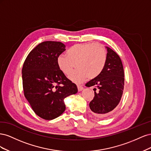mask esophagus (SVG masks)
I'll return each instance as SVG.
<instances>
[{
	"instance_id": "obj_1",
	"label": "esophagus",
	"mask_w": 151,
	"mask_h": 151,
	"mask_svg": "<svg viewBox=\"0 0 151 151\" xmlns=\"http://www.w3.org/2000/svg\"><path fill=\"white\" fill-rule=\"evenodd\" d=\"M77 89H78V91H81L83 89V88H84L82 86H81V85H77Z\"/></svg>"
}]
</instances>
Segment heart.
<instances>
[{"instance_id": "heart-1", "label": "heart", "mask_w": 151, "mask_h": 151, "mask_svg": "<svg viewBox=\"0 0 151 151\" xmlns=\"http://www.w3.org/2000/svg\"><path fill=\"white\" fill-rule=\"evenodd\" d=\"M107 53L103 45L94 43L76 44L67 50V55L57 58L58 67L63 74L76 83H83L87 79H93L99 75L106 64Z\"/></svg>"}]
</instances>
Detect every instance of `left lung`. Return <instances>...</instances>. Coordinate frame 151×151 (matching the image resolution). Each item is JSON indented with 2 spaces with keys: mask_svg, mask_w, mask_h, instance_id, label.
Listing matches in <instances>:
<instances>
[{
  "mask_svg": "<svg viewBox=\"0 0 151 151\" xmlns=\"http://www.w3.org/2000/svg\"><path fill=\"white\" fill-rule=\"evenodd\" d=\"M107 48V59L102 72L86 86H94V97L89 103L91 110L98 118L108 116L119 104L124 89V70L121 58ZM99 92H96V88Z\"/></svg>",
  "mask_w": 151,
  "mask_h": 151,
  "instance_id": "8db88e82",
  "label": "left lung"
}]
</instances>
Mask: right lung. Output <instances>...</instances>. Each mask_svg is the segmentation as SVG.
Listing matches in <instances>:
<instances>
[{
    "label": "right lung",
    "mask_w": 151,
    "mask_h": 151,
    "mask_svg": "<svg viewBox=\"0 0 151 151\" xmlns=\"http://www.w3.org/2000/svg\"><path fill=\"white\" fill-rule=\"evenodd\" d=\"M65 50L60 42L38 44L27 56L22 69L24 96L34 112L50 120L65 110L63 99L77 93L76 85L59 69L57 58Z\"/></svg>",
    "instance_id": "add662e5"
}]
</instances>
